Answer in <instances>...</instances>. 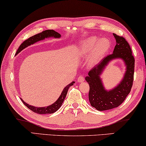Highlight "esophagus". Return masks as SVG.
<instances>
[{
	"label": "esophagus",
	"instance_id": "1",
	"mask_svg": "<svg viewBox=\"0 0 146 146\" xmlns=\"http://www.w3.org/2000/svg\"><path fill=\"white\" fill-rule=\"evenodd\" d=\"M78 82H82L84 81V78L82 76H80L78 78Z\"/></svg>",
	"mask_w": 146,
	"mask_h": 146
}]
</instances>
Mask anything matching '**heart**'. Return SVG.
I'll use <instances>...</instances> for the list:
<instances>
[{
	"mask_svg": "<svg viewBox=\"0 0 146 146\" xmlns=\"http://www.w3.org/2000/svg\"><path fill=\"white\" fill-rule=\"evenodd\" d=\"M110 48V42L107 38L98 40L97 37L88 38L80 46V52L84 56H88V63L95 65L101 60Z\"/></svg>",
	"mask_w": 146,
	"mask_h": 146,
	"instance_id": "heart-1",
	"label": "heart"
}]
</instances>
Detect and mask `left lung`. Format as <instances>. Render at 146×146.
I'll return each instance as SVG.
<instances>
[{
	"instance_id": "obj_1",
	"label": "left lung",
	"mask_w": 146,
	"mask_h": 146,
	"mask_svg": "<svg viewBox=\"0 0 146 146\" xmlns=\"http://www.w3.org/2000/svg\"><path fill=\"white\" fill-rule=\"evenodd\" d=\"M113 35L116 41L113 54L105 57L98 64L89 71L88 76L85 78L90 86V103L98 111L118 107L130 92L133 84L135 60L130 46L123 37L114 33ZM117 58L125 62L127 71L121 83L113 89L107 91L103 86L100 76L109 62Z\"/></svg>"
}]
</instances>
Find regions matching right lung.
Listing matches in <instances>:
<instances>
[{
  "label": "right lung",
  "mask_w": 146,
  "mask_h": 146,
  "mask_svg": "<svg viewBox=\"0 0 146 146\" xmlns=\"http://www.w3.org/2000/svg\"><path fill=\"white\" fill-rule=\"evenodd\" d=\"M50 37L55 38H59L61 37V35L60 34H59L58 33H57V32L53 31V30H46V31L42 32V33L37 34V35H36L35 36H33L30 37L29 38H28L27 40H26L24 41L21 44V46H19V49H18V50L17 51L16 54H18L20 52H21L23 50L25 49V48L29 46H31V44H34L37 42L42 40H44L45 38H50ZM74 83L75 82H71L70 84L67 85L64 88L62 92L61 93V95L60 96L58 99L54 103L48 106L41 107V108L35 107L33 106L28 104L27 103H26L25 102H24V100H23V99L21 98V99L24 104H25L28 108L34 111V112L39 113V114H45V113H54L55 111H56L58 110L61 107V106L66 96L68 90L69 88L71 86L74 85Z\"/></svg>",
  "instance_id": "add662e5"
}]
</instances>
